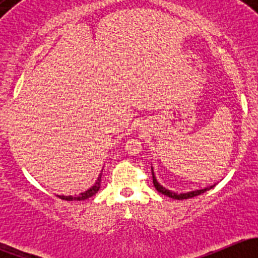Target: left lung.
Returning <instances> with one entry per match:
<instances>
[{"mask_svg": "<svg viewBox=\"0 0 258 258\" xmlns=\"http://www.w3.org/2000/svg\"><path fill=\"white\" fill-rule=\"evenodd\" d=\"M151 170H152V179H153V186H155V188L157 189L160 194L165 195V196L167 197H171V199L173 200H187V199H192V197L195 196H199V195L204 194V192L209 191V189L212 188V187L216 186L215 184H212V186H207L205 187V188H200V189H194V191H188V192H182V194H178V192H175V191H171V189L166 188V187H163L162 184L160 183V182L157 181V178H156V175L155 172H153V168L151 167Z\"/></svg>", "mask_w": 258, "mask_h": 258, "instance_id": "8db88e82", "label": "left lung"}]
</instances>
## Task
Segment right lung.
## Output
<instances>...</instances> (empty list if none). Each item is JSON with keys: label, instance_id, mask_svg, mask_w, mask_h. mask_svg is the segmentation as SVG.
<instances>
[{"label": "right lung", "instance_id": "1", "mask_svg": "<svg viewBox=\"0 0 258 258\" xmlns=\"http://www.w3.org/2000/svg\"><path fill=\"white\" fill-rule=\"evenodd\" d=\"M101 176H102V171H101V173L98 175V177H97V179H96L95 184H93L92 187H90L87 191L81 192L79 196H59V195H58V197H59V199H62V200H66V201H83V200L90 199V197H92L93 195H96L98 191H100Z\"/></svg>", "mask_w": 258, "mask_h": 258}]
</instances>
